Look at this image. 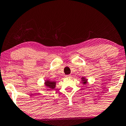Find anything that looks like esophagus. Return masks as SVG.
I'll list each match as a JSON object with an SVG mask.
<instances>
[{
	"mask_svg": "<svg viewBox=\"0 0 126 126\" xmlns=\"http://www.w3.org/2000/svg\"><path fill=\"white\" fill-rule=\"evenodd\" d=\"M71 75H67L66 76V78H71Z\"/></svg>",
	"mask_w": 126,
	"mask_h": 126,
	"instance_id": "34e87169",
	"label": "esophagus"
}]
</instances>
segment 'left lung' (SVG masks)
I'll return each instance as SVG.
<instances>
[{
	"label": "left lung",
	"instance_id": "8db88e82",
	"mask_svg": "<svg viewBox=\"0 0 126 126\" xmlns=\"http://www.w3.org/2000/svg\"><path fill=\"white\" fill-rule=\"evenodd\" d=\"M82 83L83 84H85V83H86L87 82V79H86L84 77H83V78H82Z\"/></svg>",
	"mask_w": 126,
	"mask_h": 126
}]
</instances>
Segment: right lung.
Segmentation results:
<instances>
[{"label": "right lung", "mask_w": 126, "mask_h": 126, "mask_svg": "<svg viewBox=\"0 0 126 126\" xmlns=\"http://www.w3.org/2000/svg\"><path fill=\"white\" fill-rule=\"evenodd\" d=\"M45 84H46V86L48 88V90L53 89L55 88V86H56V82H55L50 81L49 80H46Z\"/></svg>", "instance_id": "add662e5"}]
</instances>
